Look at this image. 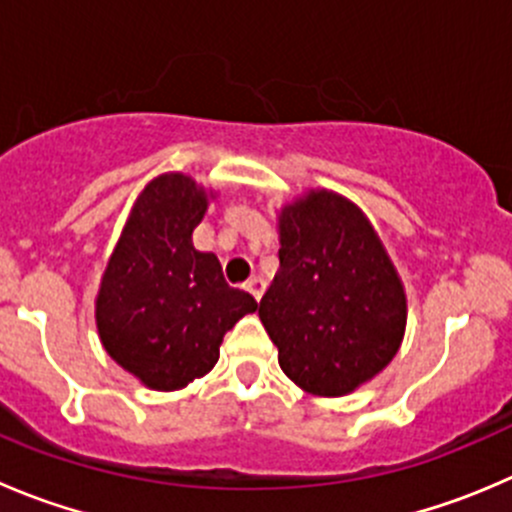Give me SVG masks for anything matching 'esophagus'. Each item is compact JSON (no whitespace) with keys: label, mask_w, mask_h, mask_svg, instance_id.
I'll return each mask as SVG.
<instances>
[{"label":"esophagus","mask_w":512,"mask_h":512,"mask_svg":"<svg viewBox=\"0 0 512 512\" xmlns=\"http://www.w3.org/2000/svg\"><path fill=\"white\" fill-rule=\"evenodd\" d=\"M245 287L247 290L252 292V297H255V300H262V295H265V280H262L260 275H255V277H250V280L245 282Z\"/></svg>","instance_id":"1"}]
</instances>
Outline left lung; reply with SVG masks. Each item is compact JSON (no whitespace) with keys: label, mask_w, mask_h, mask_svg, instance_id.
Segmentation results:
<instances>
[{"label":"left lung","mask_w":512,"mask_h":512,"mask_svg":"<svg viewBox=\"0 0 512 512\" xmlns=\"http://www.w3.org/2000/svg\"><path fill=\"white\" fill-rule=\"evenodd\" d=\"M277 225L280 270L257 315L282 372L305 393L340 398L400 350L405 287L370 220L337 192L310 190Z\"/></svg>","instance_id":"8db88e82"}]
</instances>
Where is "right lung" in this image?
<instances>
[{"mask_svg": "<svg viewBox=\"0 0 512 512\" xmlns=\"http://www.w3.org/2000/svg\"><path fill=\"white\" fill-rule=\"evenodd\" d=\"M210 192L170 172L142 190L97 292L99 340L119 367L150 390H180L207 375L250 292L225 282L212 252L192 245Z\"/></svg>", "mask_w": 512, "mask_h": 512, "instance_id": "right-lung-1", "label": "right lung"}]
</instances>
